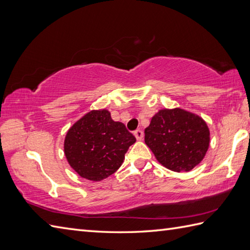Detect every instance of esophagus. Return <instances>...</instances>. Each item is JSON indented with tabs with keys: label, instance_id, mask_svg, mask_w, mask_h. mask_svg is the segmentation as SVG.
<instances>
[{
	"label": "esophagus",
	"instance_id": "34e87169",
	"mask_svg": "<svg viewBox=\"0 0 250 250\" xmlns=\"http://www.w3.org/2000/svg\"><path fill=\"white\" fill-rule=\"evenodd\" d=\"M133 134H134V136L136 137V140L137 141H142L143 140V137H144V133H143V131L142 130H135L134 132H133Z\"/></svg>",
	"mask_w": 250,
	"mask_h": 250
}]
</instances>
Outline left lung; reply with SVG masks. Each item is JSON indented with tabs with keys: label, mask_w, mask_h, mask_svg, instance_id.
<instances>
[{
	"label": "left lung",
	"mask_w": 250,
	"mask_h": 250,
	"mask_svg": "<svg viewBox=\"0 0 250 250\" xmlns=\"http://www.w3.org/2000/svg\"><path fill=\"white\" fill-rule=\"evenodd\" d=\"M209 129L200 116L183 108L160 109L145 129V143L163 167L189 172L209 147Z\"/></svg>",
	"instance_id": "1"
}]
</instances>
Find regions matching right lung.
<instances>
[{
    "instance_id": "right-lung-1",
    "label": "right lung",
    "mask_w": 250,
    "mask_h": 250,
    "mask_svg": "<svg viewBox=\"0 0 250 250\" xmlns=\"http://www.w3.org/2000/svg\"><path fill=\"white\" fill-rule=\"evenodd\" d=\"M135 141L122 122L111 119L107 109L90 110L68 129L64 155L79 176L100 182L121 167Z\"/></svg>"
}]
</instances>
